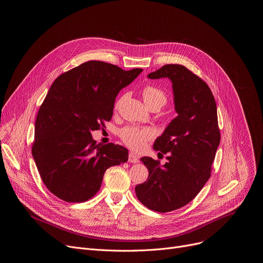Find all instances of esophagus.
I'll return each instance as SVG.
<instances>
[{
  "label": "esophagus",
  "instance_id": "34e87169",
  "mask_svg": "<svg viewBox=\"0 0 263 263\" xmlns=\"http://www.w3.org/2000/svg\"><path fill=\"white\" fill-rule=\"evenodd\" d=\"M128 161L131 162V163H138V162H139V158H138V156L135 155L134 153H130V154H129Z\"/></svg>",
  "mask_w": 263,
  "mask_h": 263
}]
</instances>
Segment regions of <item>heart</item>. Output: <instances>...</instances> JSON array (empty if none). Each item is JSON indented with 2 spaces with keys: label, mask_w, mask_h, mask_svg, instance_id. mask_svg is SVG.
I'll return each instance as SVG.
<instances>
[{
  "label": "heart",
  "mask_w": 263,
  "mask_h": 263,
  "mask_svg": "<svg viewBox=\"0 0 263 263\" xmlns=\"http://www.w3.org/2000/svg\"><path fill=\"white\" fill-rule=\"evenodd\" d=\"M142 99L149 109L161 108L167 101L166 93L153 85H147L142 90ZM154 132L148 128L128 127L121 131V137L124 142L135 151H141L147 140L152 139Z\"/></svg>",
  "instance_id": "heart-1"
}]
</instances>
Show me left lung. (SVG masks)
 Here are the masks:
<instances>
[{"instance_id": "obj_1", "label": "left lung", "mask_w": 263, "mask_h": 263, "mask_svg": "<svg viewBox=\"0 0 263 263\" xmlns=\"http://www.w3.org/2000/svg\"><path fill=\"white\" fill-rule=\"evenodd\" d=\"M168 78L177 117L154 142V149L168 153L167 162L142 157L148 177L135 187L137 199L148 209L168 212L189 204L210 178L220 141L217 110L208 85L180 64H166L147 74Z\"/></svg>"}]
</instances>
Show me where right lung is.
<instances>
[{
    "instance_id": "obj_1",
    "label": "right lung",
    "mask_w": 263,
    "mask_h": 263,
    "mask_svg": "<svg viewBox=\"0 0 263 263\" xmlns=\"http://www.w3.org/2000/svg\"><path fill=\"white\" fill-rule=\"evenodd\" d=\"M141 71L92 60L54 81L37 115L32 145L37 170L53 195L85 202L100 190L108 167L128 160L126 147L97 144L91 131L111 120L120 90Z\"/></svg>"
}]
</instances>
